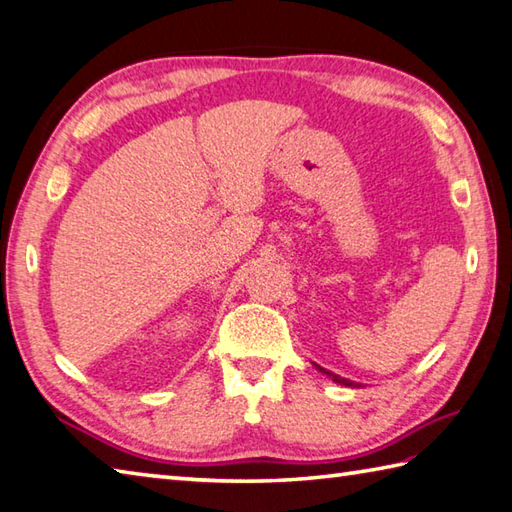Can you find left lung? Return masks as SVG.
Returning a JSON list of instances; mask_svg holds the SVG:
<instances>
[{
  "instance_id": "8db88e82",
  "label": "left lung",
  "mask_w": 512,
  "mask_h": 512,
  "mask_svg": "<svg viewBox=\"0 0 512 512\" xmlns=\"http://www.w3.org/2000/svg\"><path fill=\"white\" fill-rule=\"evenodd\" d=\"M316 369H318V371H322V373H327V375H329V378H331L333 382H338V384H344V387H358V384H356V382H351V380H347V378H340V375H336V373H331V371H327V369H322V367H318V364H316Z\"/></svg>"
}]
</instances>
